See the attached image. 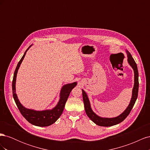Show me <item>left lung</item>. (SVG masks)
I'll return each mask as SVG.
<instances>
[{
	"label": "left lung",
	"mask_w": 150,
	"mask_h": 150,
	"mask_svg": "<svg viewBox=\"0 0 150 150\" xmlns=\"http://www.w3.org/2000/svg\"><path fill=\"white\" fill-rule=\"evenodd\" d=\"M127 56H128V62L129 65L131 66L134 70V87L133 89V93H132V98H131L130 103L126 109V110L121 114L120 116L116 117H112V118H108V117H101L100 116H98L93 111L91 108L89 100L87 94L85 93L84 91L82 89L83 91V98L84 104V108L86 115L95 124H96L98 126H114L117 124L120 123L126 117L129 115L131 110L134 106V104L137 101V99L138 97V88H139V81H138V67L137 65L133 58L131 54L126 51Z\"/></svg>",
	"instance_id": "left-lung-1"
}]
</instances>
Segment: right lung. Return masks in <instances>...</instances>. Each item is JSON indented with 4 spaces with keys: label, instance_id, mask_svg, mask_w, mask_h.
Listing matches in <instances>:
<instances>
[{
    "label": "right lung",
    "instance_id": "right-lung-1",
    "mask_svg": "<svg viewBox=\"0 0 150 150\" xmlns=\"http://www.w3.org/2000/svg\"><path fill=\"white\" fill-rule=\"evenodd\" d=\"M29 47L26 50L23 56L22 57L21 59L17 64L16 69L14 71V74H13L12 80L13 98L14 99L16 105L18 109L19 110L22 115L25 118V120L28 122H29L30 123L33 125L40 127L48 126L54 123L62 115L65 106V104L67 101V99L68 97H69V94L72 89L76 86L77 83L74 82L73 83L67 84L63 86L61 91L59 101L56 106L51 110L35 111L33 110H29V109H27L24 108L19 102V99L17 98V94L16 93V81L18 69H19L20 65L24 59L26 52L28 51V50L29 49Z\"/></svg>",
    "mask_w": 150,
    "mask_h": 150
}]
</instances>
